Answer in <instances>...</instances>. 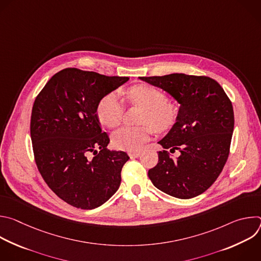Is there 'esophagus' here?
Listing matches in <instances>:
<instances>
[{
    "label": "esophagus",
    "mask_w": 261,
    "mask_h": 261,
    "mask_svg": "<svg viewBox=\"0 0 261 261\" xmlns=\"http://www.w3.org/2000/svg\"><path fill=\"white\" fill-rule=\"evenodd\" d=\"M128 155L131 157V158H137L141 155V151H130L128 153Z\"/></svg>",
    "instance_id": "1"
}]
</instances>
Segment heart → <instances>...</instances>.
I'll return each instance as SVG.
<instances>
[{"instance_id": "obj_1", "label": "heart", "mask_w": 261, "mask_h": 261, "mask_svg": "<svg viewBox=\"0 0 261 261\" xmlns=\"http://www.w3.org/2000/svg\"><path fill=\"white\" fill-rule=\"evenodd\" d=\"M125 96L129 104L139 105L144 108L140 117V123L152 124L157 132L170 130L179 118V104L174 101H166V94L157 88L146 85L134 86L126 91ZM96 114L104 126L116 128L123 121L125 104L118 94L111 92L98 102ZM152 126L141 125L123 127L114 133L113 142L120 150H137L150 139L153 134Z\"/></svg>"}]
</instances>
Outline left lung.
I'll return each mask as SVG.
<instances>
[{"label": "left lung", "mask_w": 261, "mask_h": 261, "mask_svg": "<svg viewBox=\"0 0 261 261\" xmlns=\"http://www.w3.org/2000/svg\"><path fill=\"white\" fill-rule=\"evenodd\" d=\"M169 93L179 104L176 124L161 139L164 150L148 177L162 192L189 199L206 191L224 167L230 150L234 115L230 99L208 76L173 73L139 77ZM171 152L181 154L173 159Z\"/></svg>", "instance_id": "8db88e82"}]
</instances>
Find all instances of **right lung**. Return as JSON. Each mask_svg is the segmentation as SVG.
<instances>
[{
    "label": "right lung",
    "mask_w": 261,
    "mask_h": 261,
    "mask_svg": "<svg viewBox=\"0 0 261 261\" xmlns=\"http://www.w3.org/2000/svg\"><path fill=\"white\" fill-rule=\"evenodd\" d=\"M128 80L66 68L35 99L30 125L35 162L53 192L70 205L93 210L120 187L129 156L108 150L96 108Z\"/></svg>",
    "instance_id": "right-lung-1"
}]
</instances>
